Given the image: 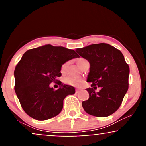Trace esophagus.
I'll list each match as a JSON object with an SVG mask.
<instances>
[{
    "label": "esophagus",
    "mask_w": 146,
    "mask_h": 146,
    "mask_svg": "<svg viewBox=\"0 0 146 146\" xmlns=\"http://www.w3.org/2000/svg\"><path fill=\"white\" fill-rule=\"evenodd\" d=\"M80 91V90H79V89H76V93H78V92H79Z\"/></svg>",
    "instance_id": "1"
}]
</instances>
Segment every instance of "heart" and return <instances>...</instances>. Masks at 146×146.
Here are the masks:
<instances>
[{
    "mask_svg": "<svg viewBox=\"0 0 146 146\" xmlns=\"http://www.w3.org/2000/svg\"><path fill=\"white\" fill-rule=\"evenodd\" d=\"M82 59H80L78 61V62H79V61H81ZM67 66H68V63H65L62 65V66H61V71L62 72H64L66 71ZM63 83L67 84V85H71V86H74V87L79 86V85H80V84L82 83V82H83L82 81V80L80 79V78H76V77H74V76H68L64 77V78H63Z\"/></svg>",
    "mask_w": 146,
    "mask_h": 146,
    "instance_id": "heart-1",
    "label": "heart"
}]
</instances>
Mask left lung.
I'll return each mask as SVG.
<instances>
[{"mask_svg": "<svg viewBox=\"0 0 146 146\" xmlns=\"http://www.w3.org/2000/svg\"><path fill=\"white\" fill-rule=\"evenodd\" d=\"M76 52L90 63L87 81L92 88L86 90L90 98L82 102L84 110L96 117L111 115L120 107L128 89L130 69L124 55L104 43L77 48ZM97 86L101 90L96 92Z\"/></svg>", "mask_w": 146, "mask_h": 146, "instance_id": "obj_1", "label": "left lung"}]
</instances>
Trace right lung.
Here are the masks:
<instances>
[{
	"label": "right lung",
	"instance_id": "right-lung-1",
	"mask_svg": "<svg viewBox=\"0 0 146 146\" xmlns=\"http://www.w3.org/2000/svg\"><path fill=\"white\" fill-rule=\"evenodd\" d=\"M79 57L74 50L62 46L45 45L27 50L15 68V92L28 115L37 120L55 117L63 109V100L75 93L74 87H50L61 76V68L66 61Z\"/></svg>",
	"mask_w": 146,
	"mask_h": 146
}]
</instances>
